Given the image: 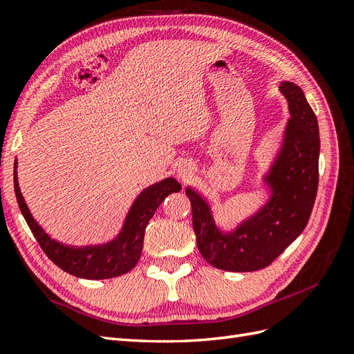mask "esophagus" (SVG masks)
<instances>
[{
	"mask_svg": "<svg viewBox=\"0 0 354 354\" xmlns=\"http://www.w3.org/2000/svg\"><path fill=\"white\" fill-rule=\"evenodd\" d=\"M185 175H187V174H184V176H185Z\"/></svg>",
	"mask_w": 354,
	"mask_h": 354,
	"instance_id": "1",
	"label": "esophagus"
}]
</instances>
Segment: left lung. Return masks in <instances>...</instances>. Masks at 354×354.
I'll use <instances>...</instances> for the list:
<instances>
[{
	"instance_id": "obj_1",
	"label": "left lung",
	"mask_w": 354,
	"mask_h": 354,
	"mask_svg": "<svg viewBox=\"0 0 354 354\" xmlns=\"http://www.w3.org/2000/svg\"><path fill=\"white\" fill-rule=\"evenodd\" d=\"M279 89L292 118L283 148L266 176L274 196L263 209L233 233L224 234L216 229L203 198L192 188L185 189L192 202L197 248L216 269L252 272L269 266L310 220L319 187V124L301 88L283 82Z\"/></svg>"
}]
</instances>
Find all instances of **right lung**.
I'll return each mask as SVG.
<instances>
[{"instance_id": "right-lung-1", "label": "right lung", "mask_w": 354, "mask_h": 354, "mask_svg": "<svg viewBox=\"0 0 354 354\" xmlns=\"http://www.w3.org/2000/svg\"><path fill=\"white\" fill-rule=\"evenodd\" d=\"M13 175L17 205H19L24 218L26 224L30 225L34 238L37 239L44 254L62 270L86 279H107L130 272L139 261L143 248L145 229H147L152 215L156 214L160 203L169 194L180 189V184L176 183L174 178H167L147 188L136 198L129 215H127L122 232L118 234L115 241L100 247L71 248L50 239L40 225L34 221L32 215L28 211V206H26L22 197L19 184H17L16 162Z\"/></svg>"}]
</instances>
